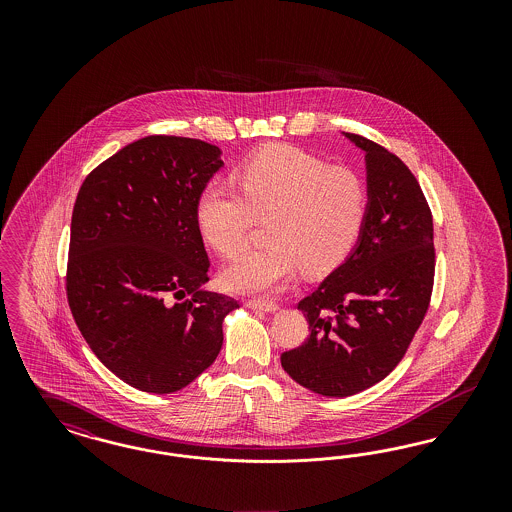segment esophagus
I'll return each mask as SVG.
<instances>
[{
    "mask_svg": "<svg viewBox=\"0 0 512 512\" xmlns=\"http://www.w3.org/2000/svg\"><path fill=\"white\" fill-rule=\"evenodd\" d=\"M245 307L267 311V313L278 311V305L274 301H270V299H245Z\"/></svg>",
    "mask_w": 512,
    "mask_h": 512,
    "instance_id": "obj_1",
    "label": "esophagus"
}]
</instances>
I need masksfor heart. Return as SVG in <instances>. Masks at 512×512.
<instances>
[{"label": "heart", "mask_w": 512, "mask_h": 512, "mask_svg": "<svg viewBox=\"0 0 512 512\" xmlns=\"http://www.w3.org/2000/svg\"><path fill=\"white\" fill-rule=\"evenodd\" d=\"M368 215L361 174L332 167L292 146L267 147L238 171V186L209 182L197 197V226L220 255L244 251L255 220H267V245L224 268L222 282L240 293L270 292L301 268L324 276L359 242Z\"/></svg>", "instance_id": "1"}]
</instances>
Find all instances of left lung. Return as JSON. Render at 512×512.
<instances>
[{"label":"left lung","mask_w":512,"mask_h":512,"mask_svg":"<svg viewBox=\"0 0 512 512\" xmlns=\"http://www.w3.org/2000/svg\"><path fill=\"white\" fill-rule=\"evenodd\" d=\"M345 136L366 151L365 228L345 263L297 303L311 334L280 357L299 386L328 397L366 390L401 363L436 272L432 211L413 172L386 147Z\"/></svg>","instance_id":"left-lung-1"}]
</instances>
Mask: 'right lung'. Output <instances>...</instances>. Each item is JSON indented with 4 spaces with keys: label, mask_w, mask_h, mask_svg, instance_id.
<instances>
[{
    "label": "right lung",
    "mask_w": 512,
    "mask_h": 512,
    "mask_svg": "<svg viewBox=\"0 0 512 512\" xmlns=\"http://www.w3.org/2000/svg\"><path fill=\"white\" fill-rule=\"evenodd\" d=\"M222 167L213 144L155 134L82 182L71 220L67 299L99 361L147 393L186 388L222 347L234 297L205 292L209 257L195 219Z\"/></svg>",
    "instance_id": "obj_1"
}]
</instances>
